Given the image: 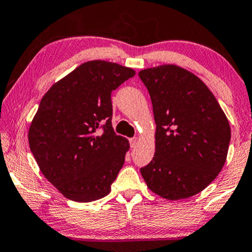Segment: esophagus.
<instances>
[{"instance_id": "esophagus-1", "label": "esophagus", "mask_w": 252, "mask_h": 252, "mask_svg": "<svg viewBox=\"0 0 252 252\" xmlns=\"http://www.w3.org/2000/svg\"><path fill=\"white\" fill-rule=\"evenodd\" d=\"M129 142H130V147H131V148H135L136 144H137V137H132V138H130Z\"/></svg>"}]
</instances>
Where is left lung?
Listing matches in <instances>:
<instances>
[{
	"label": "left lung",
	"mask_w": 252,
	"mask_h": 252,
	"mask_svg": "<svg viewBox=\"0 0 252 252\" xmlns=\"http://www.w3.org/2000/svg\"><path fill=\"white\" fill-rule=\"evenodd\" d=\"M153 104L155 154L141 168L147 186L169 200L198 194L217 178L231 140L230 124L198 77L175 65L138 73Z\"/></svg>",
	"instance_id": "1"
}]
</instances>
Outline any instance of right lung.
I'll return each instance as SVG.
<instances>
[{
	"label": "right lung",
	"instance_id": "right-lung-1",
	"mask_svg": "<svg viewBox=\"0 0 252 252\" xmlns=\"http://www.w3.org/2000/svg\"><path fill=\"white\" fill-rule=\"evenodd\" d=\"M132 68L92 60L54 84L32 121L31 152L45 178L67 199L90 202L108 195L129 150L111 124V92Z\"/></svg>",
	"mask_w": 252,
	"mask_h": 252
}]
</instances>
